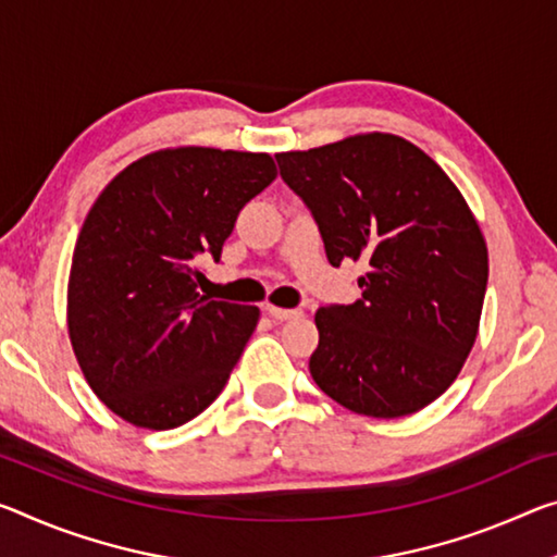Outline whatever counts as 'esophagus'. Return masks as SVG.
<instances>
[{
	"label": "esophagus",
	"mask_w": 557,
	"mask_h": 557,
	"mask_svg": "<svg viewBox=\"0 0 557 557\" xmlns=\"http://www.w3.org/2000/svg\"><path fill=\"white\" fill-rule=\"evenodd\" d=\"M264 310H268L272 320H277V322H285V320H293V317H299V310H285V307H275V305H264Z\"/></svg>",
	"instance_id": "34e87169"
}]
</instances>
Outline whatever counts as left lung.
Wrapping results in <instances>:
<instances>
[{
	"mask_svg": "<svg viewBox=\"0 0 557 557\" xmlns=\"http://www.w3.org/2000/svg\"><path fill=\"white\" fill-rule=\"evenodd\" d=\"M310 208L326 260H364L355 305L320 307L317 386L344 409L406 417L438 399L479 334L488 247L441 165L394 134L277 153Z\"/></svg>",
	"mask_w": 557,
	"mask_h": 557,
	"instance_id": "obj_1",
	"label": "left lung"
}]
</instances>
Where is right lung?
<instances>
[{
  "instance_id": "add662e5",
  "label": "right lung",
  "mask_w": 557,
  "mask_h": 557,
  "mask_svg": "<svg viewBox=\"0 0 557 557\" xmlns=\"http://www.w3.org/2000/svg\"><path fill=\"white\" fill-rule=\"evenodd\" d=\"M268 153L183 146L138 158L88 210L66 322L94 394L123 421L165 431L218 399L260 320L198 293L237 213L275 181Z\"/></svg>"
}]
</instances>
